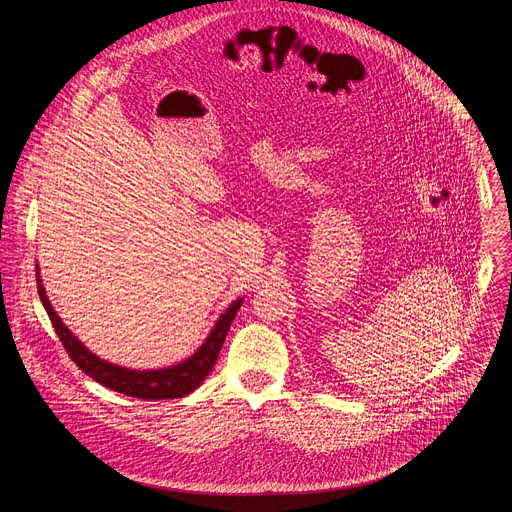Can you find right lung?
I'll use <instances>...</instances> for the list:
<instances>
[{"label": "right lung", "mask_w": 512, "mask_h": 512, "mask_svg": "<svg viewBox=\"0 0 512 512\" xmlns=\"http://www.w3.org/2000/svg\"><path fill=\"white\" fill-rule=\"evenodd\" d=\"M38 271L40 269L36 267V281H38V294H40L42 306L48 312V318H50L62 346L66 348L68 356L77 362V367L85 375L95 379L99 385H103L111 391H117V393L129 395V397H137V399H148V401L178 399V397L190 395L194 389L200 387V383L212 371L214 362L218 358V352H221L227 332L231 328V322L235 320V316L243 304V298L235 300L225 310V314H221V318L216 320V324L212 326L204 344L186 360L172 364V367H166V369L135 371V369H125V367H119V364L99 358L64 326V322L54 312V308L46 296V289L42 285Z\"/></svg>", "instance_id": "obj_1"}]
</instances>
